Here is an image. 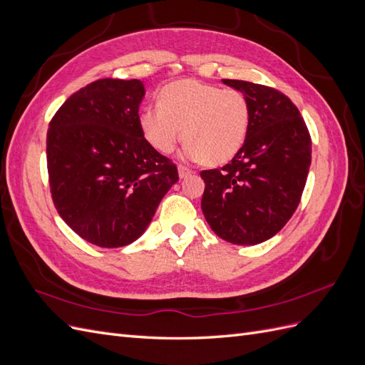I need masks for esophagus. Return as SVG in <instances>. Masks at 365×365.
<instances>
[{"instance_id": "esophagus-1", "label": "esophagus", "mask_w": 365, "mask_h": 365, "mask_svg": "<svg viewBox=\"0 0 365 365\" xmlns=\"http://www.w3.org/2000/svg\"><path fill=\"white\" fill-rule=\"evenodd\" d=\"M192 173H193V172H192L189 168H185V165H178V175H180L181 180L187 178V176L192 175Z\"/></svg>"}]
</instances>
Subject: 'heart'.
Wrapping results in <instances>:
<instances>
[{"label":"heart","mask_w":365,"mask_h":365,"mask_svg":"<svg viewBox=\"0 0 365 365\" xmlns=\"http://www.w3.org/2000/svg\"><path fill=\"white\" fill-rule=\"evenodd\" d=\"M250 118V102L240 91L181 79L163 88L160 106L141 109L138 125L146 141L161 153L173 152L184 138L187 157L220 165L245 145Z\"/></svg>","instance_id":"b5f03b06"}]
</instances>
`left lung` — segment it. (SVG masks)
Wrapping results in <instances>:
<instances>
[{"instance_id":"left-lung-1","label":"left lung","mask_w":365,"mask_h":365,"mask_svg":"<svg viewBox=\"0 0 365 365\" xmlns=\"http://www.w3.org/2000/svg\"><path fill=\"white\" fill-rule=\"evenodd\" d=\"M222 82L248 98L250 129L231 163L201 172V208L220 239L257 245L277 235L300 204L312 141L289 97L259 83Z\"/></svg>"}]
</instances>
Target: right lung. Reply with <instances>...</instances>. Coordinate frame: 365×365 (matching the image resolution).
Listing matches in <instances>:
<instances>
[{"label": "right lung", "instance_id": "add662e5", "mask_svg": "<svg viewBox=\"0 0 365 365\" xmlns=\"http://www.w3.org/2000/svg\"><path fill=\"white\" fill-rule=\"evenodd\" d=\"M145 86L101 79L70 96L50 121L47 168L54 207L76 235L102 248L145 233L178 169L138 125Z\"/></svg>", "mask_w": 365, "mask_h": 365}]
</instances>
